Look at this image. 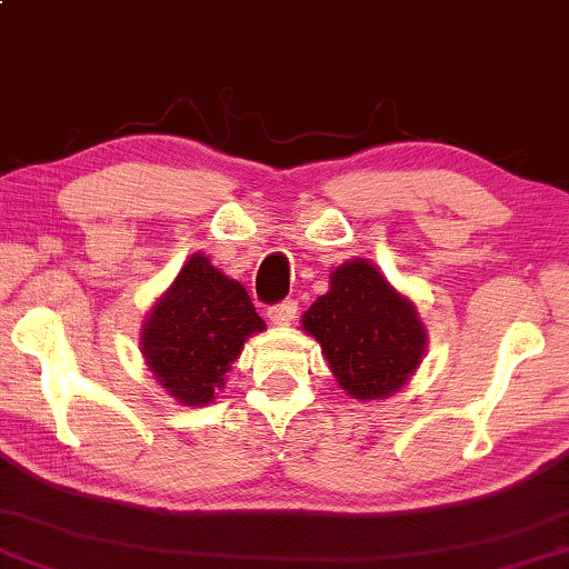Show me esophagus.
I'll list each match as a JSON object with an SVG mask.
<instances>
[{
	"label": "esophagus",
	"mask_w": 569,
	"mask_h": 569,
	"mask_svg": "<svg viewBox=\"0 0 569 569\" xmlns=\"http://www.w3.org/2000/svg\"><path fill=\"white\" fill-rule=\"evenodd\" d=\"M268 317H270L272 325H278V328H286V325H291L293 317H297V301H283V305L270 307Z\"/></svg>",
	"instance_id": "esophagus-1"
}]
</instances>
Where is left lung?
I'll return each mask as SVG.
<instances>
[{
  "instance_id": "8db88e82",
  "label": "left lung",
  "mask_w": 569,
  "mask_h": 569,
  "mask_svg": "<svg viewBox=\"0 0 569 569\" xmlns=\"http://www.w3.org/2000/svg\"><path fill=\"white\" fill-rule=\"evenodd\" d=\"M330 372L359 403L385 400L408 385L427 351L419 309L367 257L330 272V289L301 315Z\"/></svg>"
}]
</instances>
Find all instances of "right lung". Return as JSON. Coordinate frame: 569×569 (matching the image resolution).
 <instances>
[{
  "label": "right lung",
  "instance_id": "obj_1",
  "mask_svg": "<svg viewBox=\"0 0 569 569\" xmlns=\"http://www.w3.org/2000/svg\"><path fill=\"white\" fill-rule=\"evenodd\" d=\"M262 330L264 320L244 286L194 252L150 307L140 353L177 403L200 408L213 403L247 338Z\"/></svg>",
  "mask_w": 569,
  "mask_h": 569
}]
</instances>
